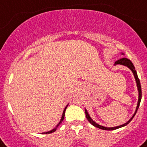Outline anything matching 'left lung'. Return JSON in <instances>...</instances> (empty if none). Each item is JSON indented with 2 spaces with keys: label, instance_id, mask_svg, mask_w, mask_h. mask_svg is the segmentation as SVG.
Here are the masks:
<instances>
[{
  "label": "left lung",
  "instance_id": "8db88e82",
  "mask_svg": "<svg viewBox=\"0 0 147 147\" xmlns=\"http://www.w3.org/2000/svg\"><path fill=\"white\" fill-rule=\"evenodd\" d=\"M121 55H124V53H123V52H122V53H121ZM118 64L123 65V66H127V67H128V68L129 69L131 70V71H132V73H133L134 77H135V82H136V85H137L138 91V100L137 107H136V109H135V113H134V114H133V115L132 116V118H130V119L128 121H127V123H123V124H122V125H120V126H118V127H104V126H101V125L97 123L96 122H95V121H94L92 119L91 117H90V115H89V113H88L87 110H86V108H85V114H86V118H87L88 121H89V123H91L92 125H93L94 127H97V128L100 129H104V130H114V129H116L121 128V127H125V126H127V125L129 123L130 121H132V118H134V116L135 115V114H136V112H137V111H138V109L139 105H140V103H141V95H141V83H140V80H139L138 77L137 72H136V70H135V66H134L133 63H132V61H130V60L127 59V58H121V59H120V60H118V61L115 62L114 65H118Z\"/></svg>",
  "mask_w": 147,
  "mask_h": 147
}]
</instances>
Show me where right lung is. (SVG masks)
Wrapping results in <instances>:
<instances>
[{
    "label": "right lung",
    "mask_w": 147,
    "mask_h": 147,
    "mask_svg": "<svg viewBox=\"0 0 147 147\" xmlns=\"http://www.w3.org/2000/svg\"><path fill=\"white\" fill-rule=\"evenodd\" d=\"M68 105H69V104H67V105L66 106V107H65V108H64V110H63V114H62V117H61V121H60L59 123H58V125H57V126H56V127H55L54 129H52V130H50V131H49V132H43V134H49V133H52V132H55L56 129H57V128H58V126H59V125L61 124V123H62V121H63V119H64L65 112H66V108H67V107H68Z\"/></svg>",
    "instance_id": "right-lung-1"
}]
</instances>
